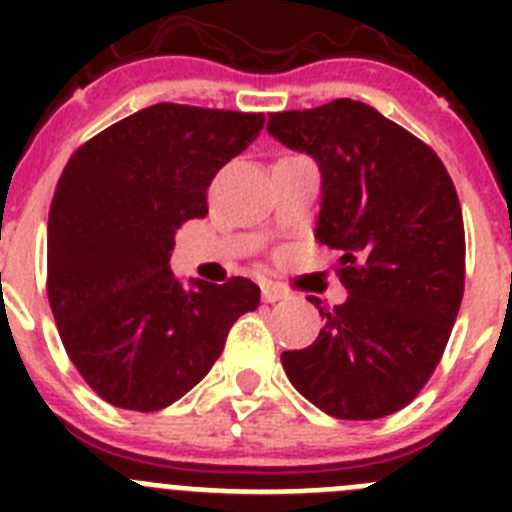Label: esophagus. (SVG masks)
I'll return each instance as SVG.
<instances>
[{
	"label": "esophagus",
	"mask_w": 512,
	"mask_h": 512,
	"mask_svg": "<svg viewBox=\"0 0 512 512\" xmlns=\"http://www.w3.org/2000/svg\"><path fill=\"white\" fill-rule=\"evenodd\" d=\"M261 297H264V302H279L287 297V292H284L282 287H277V284H264V289H261Z\"/></svg>",
	"instance_id": "1"
}]
</instances>
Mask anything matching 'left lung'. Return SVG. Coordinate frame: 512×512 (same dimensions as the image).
Listing matches in <instances>:
<instances>
[{
	"instance_id": "8db88e82",
	"label": "left lung",
	"mask_w": 512,
	"mask_h": 512,
	"mask_svg": "<svg viewBox=\"0 0 512 512\" xmlns=\"http://www.w3.org/2000/svg\"><path fill=\"white\" fill-rule=\"evenodd\" d=\"M279 143L318 161L315 238L341 253L348 297L325 307L315 343L284 351L295 390L341 420L415 400L449 343L464 297V220L431 146L356 99L269 115Z\"/></svg>"
}]
</instances>
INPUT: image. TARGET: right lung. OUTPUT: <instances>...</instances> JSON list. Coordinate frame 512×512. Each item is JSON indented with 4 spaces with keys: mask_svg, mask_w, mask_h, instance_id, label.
<instances>
[{
    "mask_svg": "<svg viewBox=\"0 0 512 512\" xmlns=\"http://www.w3.org/2000/svg\"><path fill=\"white\" fill-rule=\"evenodd\" d=\"M261 112L161 102L115 122L74 156L48 215V300L84 382L115 408L153 413L200 382L243 312L251 279L171 271L174 235L207 215L215 174L259 138Z\"/></svg>",
    "mask_w": 512,
    "mask_h": 512,
    "instance_id": "add662e5",
    "label": "right lung"
}]
</instances>
